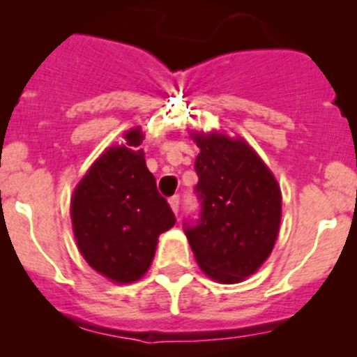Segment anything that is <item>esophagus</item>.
<instances>
[{
    "label": "esophagus",
    "mask_w": 357,
    "mask_h": 357,
    "mask_svg": "<svg viewBox=\"0 0 357 357\" xmlns=\"http://www.w3.org/2000/svg\"><path fill=\"white\" fill-rule=\"evenodd\" d=\"M169 206H171V210L174 211V215H178V211H179V196L178 195L173 196V198H169Z\"/></svg>",
    "instance_id": "1"
}]
</instances>
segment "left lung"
Listing matches in <instances>:
<instances>
[{
	"mask_svg": "<svg viewBox=\"0 0 357 357\" xmlns=\"http://www.w3.org/2000/svg\"><path fill=\"white\" fill-rule=\"evenodd\" d=\"M199 154L196 225L184 227L199 268L220 284L255 273L272 253L282 218L275 176L241 137L195 132Z\"/></svg>",
	"mask_w": 357,
	"mask_h": 357,
	"instance_id": "1",
	"label": "left lung"
}]
</instances>
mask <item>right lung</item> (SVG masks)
<instances>
[{"label": "right lung", "instance_id": "obj_1", "mask_svg": "<svg viewBox=\"0 0 357 357\" xmlns=\"http://www.w3.org/2000/svg\"><path fill=\"white\" fill-rule=\"evenodd\" d=\"M90 166L72 196V227L82 257L116 284H130L149 270L161 233L176 223L139 149L141 127L126 132Z\"/></svg>", "mask_w": 357, "mask_h": 357}]
</instances>
